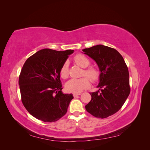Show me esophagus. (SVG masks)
I'll use <instances>...</instances> for the list:
<instances>
[{"label": "esophagus", "mask_w": 150, "mask_h": 150, "mask_svg": "<svg viewBox=\"0 0 150 150\" xmlns=\"http://www.w3.org/2000/svg\"><path fill=\"white\" fill-rule=\"evenodd\" d=\"M72 95H73V96L74 98H76V96H79V95H81V93H73V94H72Z\"/></svg>", "instance_id": "1"}]
</instances>
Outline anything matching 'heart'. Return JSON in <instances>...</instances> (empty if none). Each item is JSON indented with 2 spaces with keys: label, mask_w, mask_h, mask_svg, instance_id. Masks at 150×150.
Returning a JSON list of instances; mask_svg holds the SVG:
<instances>
[{
  "label": "heart",
  "mask_w": 150,
  "mask_h": 150,
  "mask_svg": "<svg viewBox=\"0 0 150 150\" xmlns=\"http://www.w3.org/2000/svg\"><path fill=\"white\" fill-rule=\"evenodd\" d=\"M74 61L76 64L81 67H87L90 64V61L83 54H77L74 57ZM60 75L62 78H67L69 76V69H68L67 62H64L60 69ZM83 76H87L93 82H96L100 78L101 72L97 68L89 67L84 69ZM91 84L90 79L88 77L79 79H71L66 83L65 87L67 91L74 93H79L83 90L88 88Z\"/></svg>",
  "instance_id": "obj_1"
}]
</instances>
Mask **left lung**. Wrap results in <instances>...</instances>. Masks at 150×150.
<instances>
[{"instance_id": "left-lung-1", "label": "left lung", "mask_w": 150, "mask_h": 150, "mask_svg": "<svg viewBox=\"0 0 150 150\" xmlns=\"http://www.w3.org/2000/svg\"><path fill=\"white\" fill-rule=\"evenodd\" d=\"M83 51L96 61L101 72L99 89L90 93L91 100L86 110L94 117L106 118L120 110L130 93L128 67L113 48L100 44Z\"/></svg>"}]
</instances>
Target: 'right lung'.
<instances>
[{
  "label": "right lung",
  "instance_id": "1",
  "mask_svg": "<svg viewBox=\"0 0 150 150\" xmlns=\"http://www.w3.org/2000/svg\"><path fill=\"white\" fill-rule=\"evenodd\" d=\"M74 50L44 49L29 57L22 68L19 85L23 105L30 114L44 122L64 116L72 94H63L60 69Z\"/></svg>",
  "mask_w": 150,
  "mask_h": 150
}]
</instances>
